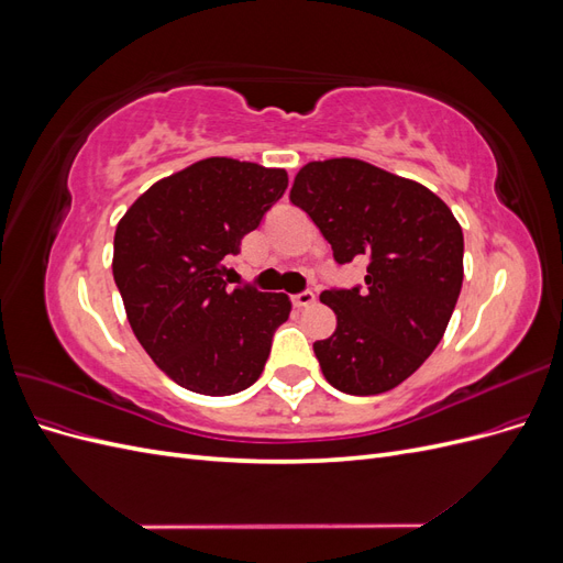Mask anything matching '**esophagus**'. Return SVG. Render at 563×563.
Masks as SVG:
<instances>
[{"label": "esophagus", "instance_id": "1", "mask_svg": "<svg viewBox=\"0 0 563 563\" xmlns=\"http://www.w3.org/2000/svg\"><path fill=\"white\" fill-rule=\"evenodd\" d=\"M317 300V296L312 294V291H300V294H296L294 298H291V302H294V308H298V310H302V308H310V305Z\"/></svg>", "mask_w": 563, "mask_h": 563}]
</instances>
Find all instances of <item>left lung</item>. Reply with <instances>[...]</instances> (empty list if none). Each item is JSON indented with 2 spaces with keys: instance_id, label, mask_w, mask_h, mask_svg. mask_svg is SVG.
<instances>
[{
  "instance_id": "obj_1",
  "label": "left lung",
  "mask_w": 563,
  "mask_h": 563,
  "mask_svg": "<svg viewBox=\"0 0 563 563\" xmlns=\"http://www.w3.org/2000/svg\"><path fill=\"white\" fill-rule=\"evenodd\" d=\"M291 201L333 249L335 263L368 258L364 286L331 288V338L317 340L323 378L345 395H380L434 352L463 286V230L428 187L362 159L305 164Z\"/></svg>"
}]
</instances>
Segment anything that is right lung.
<instances>
[{"mask_svg":"<svg viewBox=\"0 0 563 563\" xmlns=\"http://www.w3.org/2000/svg\"><path fill=\"white\" fill-rule=\"evenodd\" d=\"M288 185L284 168L209 157L162 178L114 232L112 275L131 329L168 378L225 397L261 378L286 294L228 288L225 258Z\"/></svg>","mask_w":563,"mask_h":563,"instance_id":"right-lung-1","label":"right lung"}]
</instances>
